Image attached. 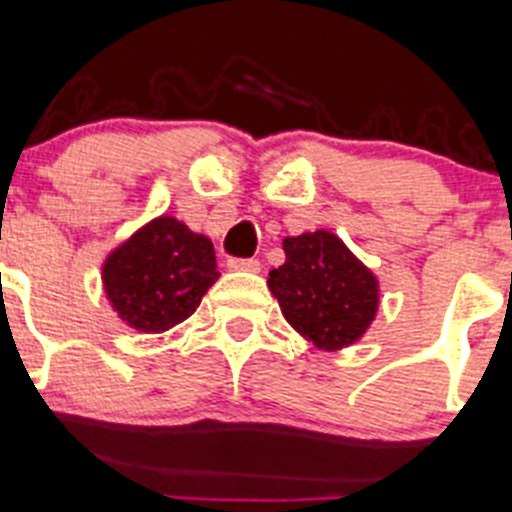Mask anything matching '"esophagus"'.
<instances>
[{"instance_id":"obj_1","label":"esophagus","mask_w":512,"mask_h":512,"mask_svg":"<svg viewBox=\"0 0 512 512\" xmlns=\"http://www.w3.org/2000/svg\"><path fill=\"white\" fill-rule=\"evenodd\" d=\"M227 267L232 272H260V262L257 260H229Z\"/></svg>"}]
</instances>
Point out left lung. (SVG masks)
<instances>
[{
	"label": "left lung",
	"mask_w": 512,
	"mask_h": 512,
	"mask_svg": "<svg viewBox=\"0 0 512 512\" xmlns=\"http://www.w3.org/2000/svg\"><path fill=\"white\" fill-rule=\"evenodd\" d=\"M283 250L267 288L295 333L328 353L361 341L379 313L376 272L328 229L285 237Z\"/></svg>",
	"instance_id": "left-lung-1"
}]
</instances>
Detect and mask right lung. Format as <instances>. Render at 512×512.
<instances>
[{"instance_id":"obj_1","label":"right lung","mask_w":512,"mask_h":512,"mask_svg":"<svg viewBox=\"0 0 512 512\" xmlns=\"http://www.w3.org/2000/svg\"><path fill=\"white\" fill-rule=\"evenodd\" d=\"M100 280L118 321L138 333H164L199 308L219 270L207 234L159 214L105 255Z\"/></svg>"}]
</instances>
